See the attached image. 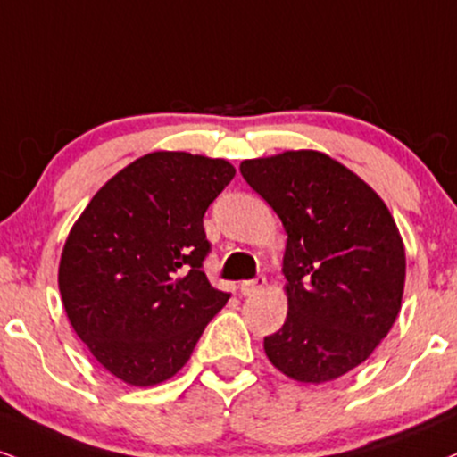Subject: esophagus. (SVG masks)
Returning <instances> with one entry per match:
<instances>
[{
  "label": "esophagus",
  "mask_w": 457,
  "mask_h": 457,
  "mask_svg": "<svg viewBox=\"0 0 457 457\" xmlns=\"http://www.w3.org/2000/svg\"><path fill=\"white\" fill-rule=\"evenodd\" d=\"M263 287H266V278H263V277L253 278V281L240 283V294H243V295H255V294H260Z\"/></svg>",
  "instance_id": "obj_1"
}]
</instances>
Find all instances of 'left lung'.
Returning a JSON list of instances; mask_svg holds the SVG:
<instances>
[{
	"mask_svg": "<svg viewBox=\"0 0 457 457\" xmlns=\"http://www.w3.org/2000/svg\"><path fill=\"white\" fill-rule=\"evenodd\" d=\"M240 174L281 219L287 317L263 338L298 383L334 381L370 357L403 306L406 257L386 202L326 153L245 159Z\"/></svg>",
	"mask_w": 457,
	"mask_h": 457,
	"instance_id": "left-lung-1",
	"label": "left lung"
}]
</instances>
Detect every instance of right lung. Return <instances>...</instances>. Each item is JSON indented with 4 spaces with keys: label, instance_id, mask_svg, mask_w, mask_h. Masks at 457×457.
<instances>
[{
    "label": "right lung",
    "instance_id": "right-lung-1",
    "mask_svg": "<svg viewBox=\"0 0 457 457\" xmlns=\"http://www.w3.org/2000/svg\"><path fill=\"white\" fill-rule=\"evenodd\" d=\"M225 159L155 151L131 162L71 225L59 291L76 337L134 387L172 378L229 294L208 283L204 212L234 179Z\"/></svg>",
    "mask_w": 457,
    "mask_h": 457
}]
</instances>
